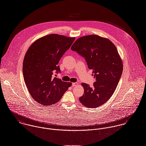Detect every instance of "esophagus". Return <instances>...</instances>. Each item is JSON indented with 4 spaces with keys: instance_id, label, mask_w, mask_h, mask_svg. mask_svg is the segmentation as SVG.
<instances>
[{
    "instance_id": "obj_1",
    "label": "esophagus",
    "mask_w": 146,
    "mask_h": 146,
    "mask_svg": "<svg viewBox=\"0 0 146 146\" xmlns=\"http://www.w3.org/2000/svg\"><path fill=\"white\" fill-rule=\"evenodd\" d=\"M77 85H78V82H73V83L72 84V85L73 86H76Z\"/></svg>"
}]
</instances>
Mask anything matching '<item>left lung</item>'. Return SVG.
I'll return each mask as SVG.
<instances>
[{"label": "left lung", "instance_id": "1", "mask_svg": "<svg viewBox=\"0 0 146 146\" xmlns=\"http://www.w3.org/2000/svg\"><path fill=\"white\" fill-rule=\"evenodd\" d=\"M71 49L85 58L96 80L93 87L82 83L84 93L80 102L89 108L102 106L114 93L123 72V62L115 46L108 38L92 35L78 38Z\"/></svg>", "mask_w": 146, "mask_h": 146}]
</instances>
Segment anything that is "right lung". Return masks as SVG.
<instances>
[{
	"mask_svg": "<svg viewBox=\"0 0 146 146\" xmlns=\"http://www.w3.org/2000/svg\"><path fill=\"white\" fill-rule=\"evenodd\" d=\"M75 40L51 34L36 40L28 49L23 63L24 80L29 93L40 104H56L71 86V82L53 76L54 72H60L59 61Z\"/></svg>",
	"mask_w": 146,
	"mask_h": 146,
	"instance_id": "1",
	"label": "right lung"
}]
</instances>
